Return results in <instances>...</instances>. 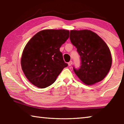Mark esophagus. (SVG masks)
I'll return each mask as SVG.
<instances>
[{"mask_svg": "<svg viewBox=\"0 0 124 124\" xmlns=\"http://www.w3.org/2000/svg\"><path fill=\"white\" fill-rule=\"evenodd\" d=\"M72 63H73V62L72 61H70L68 62V66H70L72 64Z\"/></svg>", "mask_w": 124, "mask_h": 124, "instance_id": "1", "label": "esophagus"}]
</instances>
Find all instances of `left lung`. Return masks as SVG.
<instances>
[{
	"label": "left lung",
	"instance_id": "1",
	"mask_svg": "<svg viewBox=\"0 0 124 124\" xmlns=\"http://www.w3.org/2000/svg\"><path fill=\"white\" fill-rule=\"evenodd\" d=\"M70 40L80 55V66L73 70L78 77L87 85L102 80L109 71L112 58L106 43L90 30H73Z\"/></svg>",
	"mask_w": 124,
	"mask_h": 124
}]
</instances>
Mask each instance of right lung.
I'll list each match as a JSON object with an SVG mask.
<instances>
[{
  "label": "right lung",
  "mask_w": 124,
  "mask_h": 124,
  "mask_svg": "<svg viewBox=\"0 0 124 124\" xmlns=\"http://www.w3.org/2000/svg\"><path fill=\"white\" fill-rule=\"evenodd\" d=\"M69 36V31L46 29L37 33L28 42L22 53L21 67L32 84L42 89L49 86L68 66L60 48Z\"/></svg>",
  "instance_id": "1"
}]
</instances>
